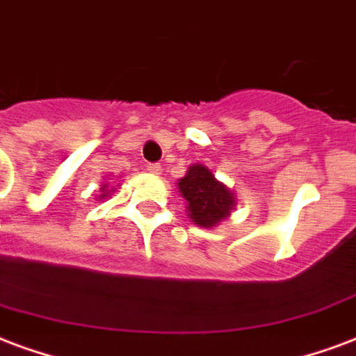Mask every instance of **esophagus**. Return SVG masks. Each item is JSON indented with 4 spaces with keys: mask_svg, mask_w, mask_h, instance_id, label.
Returning <instances> with one entry per match:
<instances>
[{
    "mask_svg": "<svg viewBox=\"0 0 356 356\" xmlns=\"http://www.w3.org/2000/svg\"><path fill=\"white\" fill-rule=\"evenodd\" d=\"M147 170L151 171V173H154V175H158V173L162 171V165H160V164H147Z\"/></svg>",
    "mask_w": 356,
    "mask_h": 356,
    "instance_id": "34e87169",
    "label": "esophagus"
}]
</instances>
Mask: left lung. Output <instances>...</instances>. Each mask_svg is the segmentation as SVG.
Wrapping results in <instances>:
<instances>
[{"label": "left lung", "mask_w": 356, "mask_h": 356, "mask_svg": "<svg viewBox=\"0 0 356 356\" xmlns=\"http://www.w3.org/2000/svg\"><path fill=\"white\" fill-rule=\"evenodd\" d=\"M179 192L188 202V217L194 225L211 228L230 215L234 207V194L222 183H218L205 165L194 164L179 179Z\"/></svg>", "instance_id": "obj_1"}]
</instances>
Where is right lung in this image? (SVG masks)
<instances>
[{
    "mask_svg": "<svg viewBox=\"0 0 356 356\" xmlns=\"http://www.w3.org/2000/svg\"><path fill=\"white\" fill-rule=\"evenodd\" d=\"M102 196H107V192H104V194H102Z\"/></svg>",
    "mask_w": 356,
    "mask_h": 356,
    "instance_id": "add662e5",
    "label": "right lung"
}]
</instances>
